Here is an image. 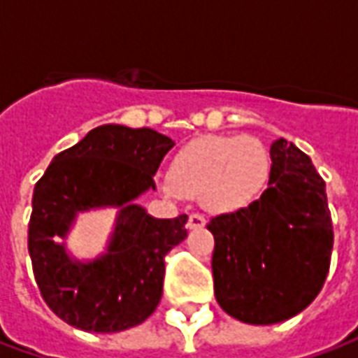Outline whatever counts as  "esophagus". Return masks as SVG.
Returning a JSON list of instances; mask_svg holds the SVG:
<instances>
[{"mask_svg": "<svg viewBox=\"0 0 358 358\" xmlns=\"http://www.w3.org/2000/svg\"><path fill=\"white\" fill-rule=\"evenodd\" d=\"M205 226V217L199 215V213H194V215H189L187 218V228L189 230H197V228H203Z\"/></svg>", "mask_w": 358, "mask_h": 358, "instance_id": "esophagus-1", "label": "esophagus"}]
</instances>
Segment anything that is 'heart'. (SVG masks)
Here are the masks:
<instances>
[{
    "label": "heart",
    "instance_id": "heart-1",
    "mask_svg": "<svg viewBox=\"0 0 358 358\" xmlns=\"http://www.w3.org/2000/svg\"><path fill=\"white\" fill-rule=\"evenodd\" d=\"M272 157L251 136H203L172 157L171 176L159 186L169 197L194 195L215 213H236L263 197Z\"/></svg>",
    "mask_w": 358,
    "mask_h": 358
}]
</instances>
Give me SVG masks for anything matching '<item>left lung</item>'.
Segmentation results:
<instances>
[{"mask_svg": "<svg viewBox=\"0 0 358 358\" xmlns=\"http://www.w3.org/2000/svg\"><path fill=\"white\" fill-rule=\"evenodd\" d=\"M272 174L263 197L220 215L215 236V297L245 324L284 322L320 293L330 268L334 230L326 184L299 148L272 141Z\"/></svg>", "mask_w": 358, "mask_h": 358, "instance_id": "left-lung-1", "label": "left lung"}]
</instances>
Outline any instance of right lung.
Masks as SVG:
<instances>
[{"label": "right lung", "mask_w": 358, "mask_h": 358, "mask_svg": "<svg viewBox=\"0 0 358 358\" xmlns=\"http://www.w3.org/2000/svg\"><path fill=\"white\" fill-rule=\"evenodd\" d=\"M172 148L151 128L103 124L53 157L38 180L28 253L43 301L66 324L110 334L153 315L164 255L186 240L187 217L153 218L136 199L155 192L153 176ZM97 208H117V218L102 255L80 262L66 238L80 212Z\"/></svg>", "instance_id": "obj_1"}]
</instances>
